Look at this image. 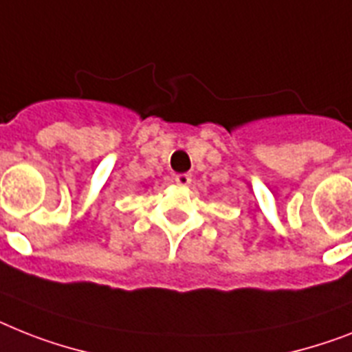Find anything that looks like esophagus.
<instances>
[{
  "instance_id": "1",
  "label": "esophagus",
  "mask_w": 352,
  "mask_h": 352,
  "mask_svg": "<svg viewBox=\"0 0 352 352\" xmlns=\"http://www.w3.org/2000/svg\"><path fill=\"white\" fill-rule=\"evenodd\" d=\"M176 183L178 185H182V187H187V185H190V182H192V176L187 173H183V174H176Z\"/></svg>"
}]
</instances>
